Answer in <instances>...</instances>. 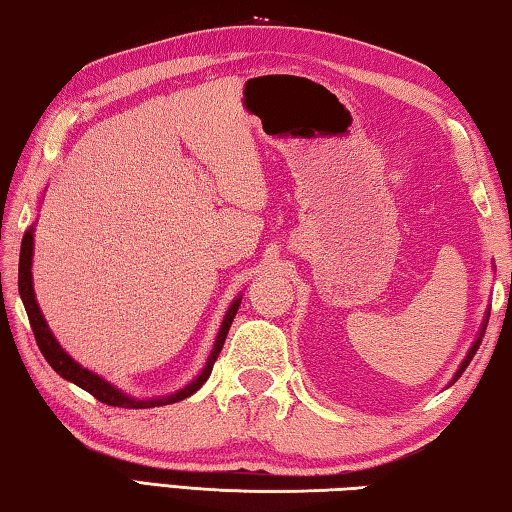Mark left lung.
<instances>
[{
    "mask_svg": "<svg viewBox=\"0 0 512 512\" xmlns=\"http://www.w3.org/2000/svg\"><path fill=\"white\" fill-rule=\"evenodd\" d=\"M483 332H485V325H483V329H481V336H479V339H476V343L472 345V350H470V352H467V357H465V361L461 363V368H458V372H456V377H454V381H456L458 377H461V375H463V370H465L467 366H470V361H472V357H474V354H476V350H479V345H481V339H483Z\"/></svg>",
    "mask_w": 512,
    "mask_h": 512,
    "instance_id": "left-lung-1",
    "label": "left lung"
}]
</instances>
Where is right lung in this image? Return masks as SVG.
Masks as SVG:
<instances>
[{
  "label": "right lung",
  "instance_id": "1",
  "mask_svg": "<svg viewBox=\"0 0 512 512\" xmlns=\"http://www.w3.org/2000/svg\"><path fill=\"white\" fill-rule=\"evenodd\" d=\"M31 257H33V232L29 230L27 235L22 239V250H20V275H17V287H20V298L24 302V309H27V316H29V323L33 329V336H36V343L40 352L45 354V359L49 361V366L54 368L60 377L72 381V384L81 386L83 391H88L90 395L97 397L99 402L103 404H110V406H121V409H153V406H164V404H171V402H180L185 400V397L194 395L198 388H201L207 377H210L212 366L216 357H219V352L225 343V336H228V329L232 325V320L237 316V309H239V302L241 298H237L232 302L228 314L223 318V325H221V332L216 336V345L210 354V359H207V366L205 370L198 375L192 384L185 386L183 391H178L176 395H169V397H162V400H133V397H126L121 395L115 386H110L108 381H103L101 377L94 375V372L81 368L79 363H76L69 354L63 352L60 348L58 341L54 339V334L49 332V327L45 323V318L40 314V307L36 302V296H33V282H31Z\"/></svg>",
  "mask_w": 512,
  "mask_h": 512
}]
</instances>
